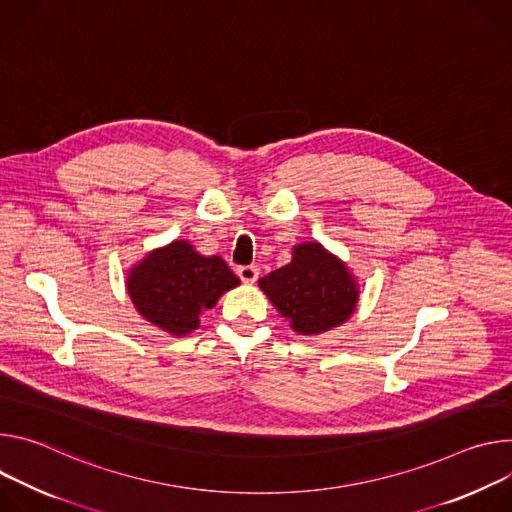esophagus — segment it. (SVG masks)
Instances as JSON below:
<instances>
[{
  "label": "esophagus",
  "mask_w": 512,
  "mask_h": 512,
  "mask_svg": "<svg viewBox=\"0 0 512 512\" xmlns=\"http://www.w3.org/2000/svg\"><path fill=\"white\" fill-rule=\"evenodd\" d=\"M260 270L258 266H240L238 268V276L242 278V282H246V285H252V282H256Z\"/></svg>",
  "instance_id": "34e87169"
}]
</instances>
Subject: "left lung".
I'll list each match as a JSON object with an SVG mask.
<instances>
[{"label":"left lung","mask_w":512,"mask_h":512,"mask_svg":"<svg viewBox=\"0 0 512 512\" xmlns=\"http://www.w3.org/2000/svg\"><path fill=\"white\" fill-rule=\"evenodd\" d=\"M276 311L301 335L348 321L358 305V282L348 266L317 242L293 248V260L258 280Z\"/></svg>","instance_id":"left-lung-1"}]
</instances>
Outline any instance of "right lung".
I'll return each instance as SVG.
<instances>
[{
  "label": "right lung",
  "mask_w": 512,
  "mask_h": 512,
  "mask_svg": "<svg viewBox=\"0 0 512 512\" xmlns=\"http://www.w3.org/2000/svg\"><path fill=\"white\" fill-rule=\"evenodd\" d=\"M128 295L136 311L170 335L199 327V315L240 285L219 256H201L189 242L175 240L152 250L128 274Z\"/></svg>",
  "instance_id": "obj_1"
}]
</instances>
